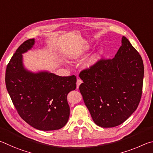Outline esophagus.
Returning <instances> with one entry per match:
<instances>
[{
  "mask_svg": "<svg viewBox=\"0 0 153 153\" xmlns=\"http://www.w3.org/2000/svg\"><path fill=\"white\" fill-rule=\"evenodd\" d=\"M82 82V81L81 79H77V81H76V88L77 89H79L80 85H81Z\"/></svg>",
  "mask_w": 153,
  "mask_h": 153,
  "instance_id": "1",
  "label": "esophagus"
}]
</instances>
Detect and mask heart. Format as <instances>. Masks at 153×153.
<instances>
[{"instance_id":"b5f03b06","label":"heart","mask_w":153,"mask_h":153,"mask_svg":"<svg viewBox=\"0 0 153 153\" xmlns=\"http://www.w3.org/2000/svg\"><path fill=\"white\" fill-rule=\"evenodd\" d=\"M85 53L84 50H76L74 51V52H72L71 54H70V58L72 60H76V59H79L81 58V56ZM99 56L97 53H95V54L92 55L91 57L88 59L86 62L85 64V66L87 67V68H90V67L93 66V65L97 63L98 61Z\"/></svg>"}]
</instances>
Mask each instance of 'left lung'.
I'll return each instance as SVG.
<instances>
[{"label": "left lung", "mask_w": 153, "mask_h": 153, "mask_svg": "<svg viewBox=\"0 0 153 153\" xmlns=\"http://www.w3.org/2000/svg\"><path fill=\"white\" fill-rule=\"evenodd\" d=\"M79 90L96 124L112 128L125 122L140 103L144 78L140 55L126 37L114 58L99 60L79 74Z\"/></svg>", "instance_id": "left-lung-1"}]
</instances>
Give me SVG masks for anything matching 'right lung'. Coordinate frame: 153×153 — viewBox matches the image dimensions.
<instances>
[{
    "label": "right lung",
    "mask_w": 153,
    "mask_h": 153,
    "mask_svg": "<svg viewBox=\"0 0 153 153\" xmlns=\"http://www.w3.org/2000/svg\"><path fill=\"white\" fill-rule=\"evenodd\" d=\"M35 39L24 42L8 64L5 83L21 118L36 129L59 130L68 122L67 95L76 89L74 75L60 76L48 71L33 72L23 65V53L33 48Z\"/></svg>",
    "instance_id": "1"
}]
</instances>
